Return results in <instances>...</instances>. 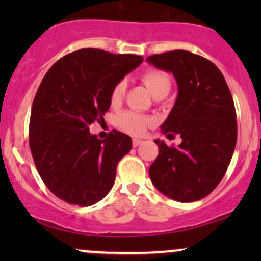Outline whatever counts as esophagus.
Instances as JSON below:
<instances>
[{
	"label": "esophagus",
	"mask_w": 261,
	"mask_h": 261,
	"mask_svg": "<svg viewBox=\"0 0 261 261\" xmlns=\"http://www.w3.org/2000/svg\"><path fill=\"white\" fill-rule=\"evenodd\" d=\"M141 143H142V141L139 140V139H134L133 140V146H134V147H137V146L141 145Z\"/></svg>",
	"instance_id": "obj_1"
}]
</instances>
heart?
<instances>
[{
    "mask_svg": "<svg viewBox=\"0 0 261 261\" xmlns=\"http://www.w3.org/2000/svg\"><path fill=\"white\" fill-rule=\"evenodd\" d=\"M141 81L145 83L149 93L154 98L161 97V95L166 97L168 94L170 86H172L169 74L162 70H157V68H149V70L142 72ZM125 91H126V82L124 80L119 81L113 87L112 93H110V103L113 106L120 104L125 95ZM153 122L154 120L149 116L141 115V114L134 112H125L118 116V126L121 130H124L125 133L135 135V136H140V135L145 134L146 128Z\"/></svg>",
    "mask_w": 261,
    "mask_h": 261,
    "instance_id": "obj_1",
    "label": "heart"
}]
</instances>
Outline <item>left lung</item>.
<instances>
[{
	"label": "left lung",
	"mask_w": 261,
	"mask_h": 261,
	"mask_svg": "<svg viewBox=\"0 0 261 261\" xmlns=\"http://www.w3.org/2000/svg\"><path fill=\"white\" fill-rule=\"evenodd\" d=\"M148 64L172 72L178 97L162 133L179 135L178 147L154 140L158 155L149 176L162 194L179 202L207 196L222 180L237 143V116L223 74L210 60L185 50L148 56Z\"/></svg>",
	"instance_id": "left-lung-1"
}]
</instances>
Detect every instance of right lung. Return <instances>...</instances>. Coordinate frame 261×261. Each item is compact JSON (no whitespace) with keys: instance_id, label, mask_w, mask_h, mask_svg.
<instances>
[{"instance_id":"add662e5","label":"right lung","mask_w":261,"mask_h":261,"mask_svg":"<svg viewBox=\"0 0 261 261\" xmlns=\"http://www.w3.org/2000/svg\"><path fill=\"white\" fill-rule=\"evenodd\" d=\"M143 61L133 54L81 49L56 61L39 86L29 122L35 167L59 199L79 206L100 201L113 188L133 140L113 130L99 140L89 125L104 120L113 87Z\"/></svg>"}]
</instances>
